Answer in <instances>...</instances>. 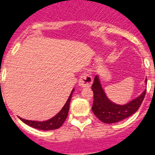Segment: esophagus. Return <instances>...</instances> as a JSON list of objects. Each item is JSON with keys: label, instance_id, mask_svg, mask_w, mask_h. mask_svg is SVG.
<instances>
[{"label": "esophagus", "instance_id": "obj_1", "mask_svg": "<svg viewBox=\"0 0 155 155\" xmlns=\"http://www.w3.org/2000/svg\"><path fill=\"white\" fill-rule=\"evenodd\" d=\"M93 79L91 74H89L87 72H84L82 73L79 79V85L81 87H87V86H90L92 84Z\"/></svg>", "mask_w": 155, "mask_h": 155}]
</instances>
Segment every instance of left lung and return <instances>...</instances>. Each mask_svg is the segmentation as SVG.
<instances>
[{
	"label": "left lung",
	"instance_id": "8db88e82",
	"mask_svg": "<svg viewBox=\"0 0 155 155\" xmlns=\"http://www.w3.org/2000/svg\"><path fill=\"white\" fill-rule=\"evenodd\" d=\"M145 81L147 82V79ZM91 89L94 92L92 112L98 120L105 124H115L134 114L140 108L146 94V90H144L139 97L126 105L115 104L106 97L97 75L91 85Z\"/></svg>",
	"mask_w": 155,
	"mask_h": 155
}]
</instances>
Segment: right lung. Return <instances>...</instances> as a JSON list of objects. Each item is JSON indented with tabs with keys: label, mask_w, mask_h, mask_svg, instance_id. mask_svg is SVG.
Instances as JSON below:
<instances>
[{
	"label": "right lung",
	"mask_w": 155,
	"mask_h": 155,
	"mask_svg": "<svg viewBox=\"0 0 155 155\" xmlns=\"http://www.w3.org/2000/svg\"><path fill=\"white\" fill-rule=\"evenodd\" d=\"M74 89L71 91L68 101L61 109L55 116H53V118L50 120H48L46 121L43 122H38V121H31V120H24L22 118H20V120L25 123V124L28 125L29 127H33V128L41 130H56L61 127L66 120L68 115V111H69V105L70 102H71L72 93H73Z\"/></svg>",
	"instance_id": "right-lung-1"
}]
</instances>
